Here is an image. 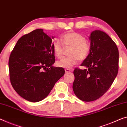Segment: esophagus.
I'll use <instances>...</instances> for the list:
<instances>
[{"mask_svg":"<svg viewBox=\"0 0 127 127\" xmlns=\"http://www.w3.org/2000/svg\"><path fill=\"white\" fill-rule=\"evenodd\" d=\"M65 73H69V72H70V71H71V70H70V69H65Z\"/></svg>","mask_w":127,"mask_h":127,"instance_id":"1","label":"esophagus"}]
</instances>
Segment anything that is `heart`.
Returning a JSON list of instances; mask_svg holds the SVG:
<instances>
[{
	"label": "heart",
	"instance_id": "obj_1",
	"mask_svg": "<svg viewBox=\"0 0 127 127\" xmlns=\"http://www.w3.org/2000/svg\"><path fill=\"white\" fill-rule=\"evenodd\" d=\"M61 41L64 46L71 47L69 52V55L71 56L57 61V65L58 67L70 69L77 64L78 60L82 61L89 55L91 50L90 45L82 35L69 32L61 37ZM62 44L58 41H56L52 45L54 55L58 58H61L63 55L64 47Z\"/></svg>",
	"mask_w": 127,
	"mask_h": 127
}]
</instances>
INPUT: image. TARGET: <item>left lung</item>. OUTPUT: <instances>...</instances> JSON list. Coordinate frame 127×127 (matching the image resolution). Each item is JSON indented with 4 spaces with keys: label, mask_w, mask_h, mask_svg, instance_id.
<instances>
[{
    "label": "left lung",
    "mask_w": 127,
    "mask_h": 127,
    "mask_svg": "<svg viewBox=\"0 0 127 127\" xmlns=\"http://www.w3.org/2000/svg\"><path fill=\"white\" fill-rule=\"evenodd\" d=\"M91 50L81 66L75 68L73 89L80 100L91 102L106 93L116 77L119 69V51L116 44L106 33L95 30L89 37Z\"/></svg>",
    "instance_id": "obj_1"
}]
</instances>
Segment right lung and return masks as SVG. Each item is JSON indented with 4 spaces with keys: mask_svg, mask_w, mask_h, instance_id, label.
Segmentation results:
<instances>
[{
    "mask_svg": "<svg viewBox=\"0 0 127 127\" xmlns=\"http://www.w3.org/2000/svg\"><path fill=\"white\" fill-rule=\"evenodd\" d=\"M54 38L37 29L19 38L11 52L8 62L11 85L25 100H43L65 74L64 68L53 66Z\"/></svg>",
    "mask_w": 127,
    "mask_h": 127,
    "instance_id": "add662e5",
    "label": "right lung"
}]
</instances>
